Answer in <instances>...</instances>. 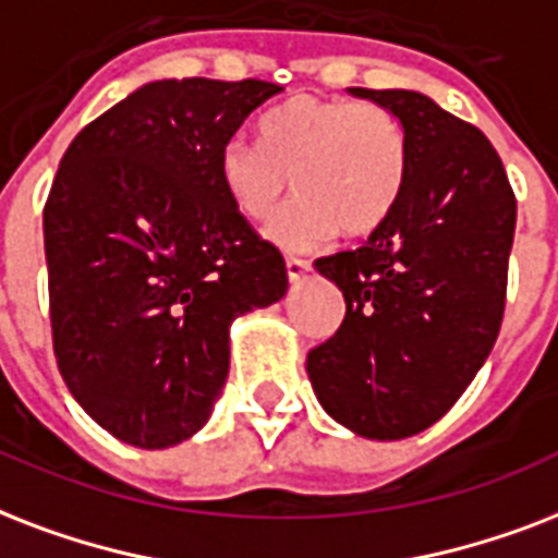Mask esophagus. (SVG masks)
I'll use <instances>...</instances> for the list:
<instances>
[{
    "instance_id": "1",
    "label": "esophagus",
    "mask_w": 558,
    "mask_h": 558,
    "mask_svg": "<svg viewBox=\"0 0 558 558\" xmlns=\"http://www.w3.org/2000/svg\"><path fill=\"white\" fill-rule=\"evenodd\" d=\"M284 267H288V279H291V282H296V279H302V276L311 270V258L288 256L284 258Z\"/></svg>"
}]
</instances>
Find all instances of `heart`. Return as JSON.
Wrapping results in <instances>:
<instances>
[{
    "label": "heart",
    "mask_w": 558,
    "mask_h": 558,
    "mask_svg": "<svg viewBox=\"0 0 558 558\" xmlns=\"http://www.w3.org/2000/svg\"><path fill=\"white\" fill-rule=\"evenodd\" d=\"M408 133L369 101L293 98L262 119V145L232 136L220 150V183L247 220H267L293 189L300 197L274 220V239L311 247L335 232L381 230L408 183Z\"/></svg>",
    "instance_id": "heart-1"
}]
</instances>
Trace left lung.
Returning <instances> with one entry per match:
<instances>
[{
  "label": "left lung",
  "mask_w": 558,
  "mask_h": 558,
  "mask_svg": "<svg viewBox=\"0 0 558 558\" xmlns=\"http://www.w3.org/2000/svg\"><path fill=\"white\" fill-rule=\"evenodd\" d=\"M352 95L401 122L408 183L361 247L314 262L343 291L347 317L308 352V378L340 425L401 439L454 408L498 340L515 192L492 142L427 95L364 86Z\"/></svg>",
  "instance_id": "obj_1"
}]
</instances>
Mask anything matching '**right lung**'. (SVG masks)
Masks as SVG:
<instances>
[{
  "label": "right lung",
  "instance_id": "obj_1",
  "mask_svg": "<svg viewBox=\"0 0 558 558\" xmlns=\"http://www.w3.org/2000/svg\"><path fill=\"white\" fill-rule=\"evenodd\" d=\"M282 86L154 81L77 133L43 209L51 347L69 392L122 442L168 448L209 418L230 323L288 270L220 183V150Z\"/></svg>",
  "mask_w": 558,
  "mask_h": 558
}]
</instances>
